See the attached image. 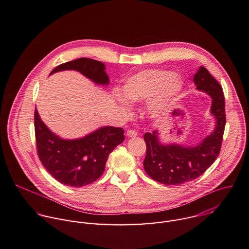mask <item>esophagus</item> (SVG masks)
<instances>
[{
  "label": "esophagus",
  "instance_id": "34e87169",
  "mask_svg": "<svg viewBox=\"0 0 249 249\" xmlns=\"http://www.w3.org/2000/svg\"><path fill=\"white\" fill-rule=\"evenodd\" d=\"M138 135L137 131L134 130V129H128L127 130V136L128 137H136Z\"/></svg>",
  "mask_w": 249,
  "mask_h": 249
}]
</instances>
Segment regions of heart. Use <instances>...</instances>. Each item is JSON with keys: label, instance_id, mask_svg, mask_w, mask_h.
<instances>
[{"label": "heart", "instance_id": "1", "mask_svg": "<svg viewBox=\"0 0 249 249\" xmlns=\"http://www.w3.org/2000/svg\"><path fill=\"white\" fill-rule=\"evenodd\" d=\"M182 83L171 71H143L131 77L122 87L120 99L122 109L128 110L127 102H144L157 97L154 106L161 109L163 105L181 90Z\"/></svg>", "mask_w": 249, "mask_h": 249}]
</instances>
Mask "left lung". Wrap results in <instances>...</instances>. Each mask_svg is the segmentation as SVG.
<instances>
[{
	"instance_id": "8db88e82",
	"label": "left lung",
	"mask_w": 249,
	"mask_h": 249,
	"mask_svg": "<svg viewBox=\"0 0 249 249\" xmlns=\"http://www.w3.org/2000/svg\"><path fill=\"white\" fill-rule=\"evenodd\" d=\"M193 83L197 89L211 95V112L217 120L216 128L195 147L162 145L158 131L144 135L147 145L144 168L151 178L165 185H178L196 179L214 163L221 152L226 126L223 89L204 67L199 68Z\"/></svg>"
}]
</instances>
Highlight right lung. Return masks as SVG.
<instances>
[{
    "label": "right lung",
    "instance_id": "add662e5",
    "mask_svg": "<svg viewBox=\"0 0 249 249\" xmlns=\"http://www.w3.org/2000/svg\"><path fill=\"white\" fill-rule=\"evenodd\" d=\"M76 70L95 84L107 85L103 63L79 58L56 67L52 72ZM34 130L38 158L54 178L62 184L82 187L94 182L104 171L109 154L124 141V130L102 127L78 140H63L54 135L34 110Z\"/></svg>",
    "mask_w": 249,
    "mask_h": 249
}]
</instances>
